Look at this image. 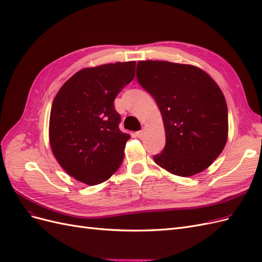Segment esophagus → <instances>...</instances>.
<instances>
[{"mask_svg": "<svg viewBox=\"0 0 262 262\" xmlns=\"http://www.w3.org/2000/svg\"><path fill=\"white\" fill-rule=\"evenodd\" d=\"M136 136H137L139 139L143 138V136H144V130H141V131H138V132H136Z\"/></svg>", "mask_w": 262, "mask_h": 262, "instance_id": "obj_1", "label": "esophagus"}]
</instances>
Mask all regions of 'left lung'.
Segmentation results:
<instances>
[{
    "label": "left lung",
    "instance_id": "left-lung-1",
    "mask_svg": "<svg viewBox=\"0 0 262 262\" xmlns=\"http://www.w3.org/2000/svg\"><path fill=\"white\" fill-rule=\"evenodd\" d=\"M137 78L163 117L166 145L154 162L181 177L207 169L227 141V105L219 85L199 68L167 61L138 62Z\"/></svg>",
    "mask_w": 262,
    "mask_h": 262
}]
</instances>
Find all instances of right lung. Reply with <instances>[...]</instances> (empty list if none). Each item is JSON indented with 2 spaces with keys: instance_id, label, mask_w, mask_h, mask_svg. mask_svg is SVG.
<instances>
[{
  "instance_id": "right-lung-1",
  "label": "right lung",
  "mask_w": 262,
  "mask_h": 262,
  "mask_svg": "<svg viewBox=\"0 0 262 262\" xmlns=\"http://www.w3.org/2000/svg\"><path fill=\"white\" fill-rule=\"evenodd\" d=\"M136 62L86 68L62 85L52 102L49 141L70 176L95 186L120 167L130 136L119 129L114 101L134 77Z\"/></svg>"
}]
</instances>
